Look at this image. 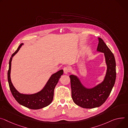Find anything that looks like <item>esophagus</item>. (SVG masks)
Returning a JSON list of instances; mask_svg holds the SVG:
<instances>
[{
  "mask_svg": "<svg viewBox=\"0 0 128 128\" xmlns=\"http://www.w3.org/2000/svg\"><path fill=\"white\" fill-rule=\"evenodd\" d=\"M63 71H64V74H67L69 73V69L68 67H65L64 68H63Z\"/></svg>",
  "mask_w": 128,
  "mask_h": 128,
  "instance_id": "34e87169",
  "label": "esophagus"
}]
</instances>
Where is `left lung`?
Masks as SVG:
<instances>
[{"label":"left lung","mask_w":128,"mask_h":128,"mask_svg":"<svg viewBox=\"0 0 128 128\" xmlns=\"http://www.w3.org/2000/svg\"><path fill=\"white\" fill-rule=\"evenodd\" d=\"M98 40L97 50L104 53L107 65V73L103 82L94 88L86 89L76 76H69L73 101L78 106L84 108L100 106L108 98L115 82L116 72L114 56L102 39L98 38Z\"/></svg>","instance_id":"8db88e82"}]
</instances>
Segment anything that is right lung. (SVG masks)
Listing matches in <instances>:
<instances>
[{"instance_id":"1","label":"right lung","mask_w":128,"mask_h":128,"mask_svg":"<svg viewBox=\"0 0 128 128\" xmlns=\"http://www.w3.org/2000/svg\"><path fill=\"white\" fill-rule=\"evenodd\" d=\"M21 43L17 50L12 55L10 61L9 67L8 72V80L9 87L12 94L16 101L21 105L31 109H39L48 106L52 102L54 98V89L57 84L61 75L63 74V70H60L53 74L49 79L44 88L40 92L32 95L22 94L18 92L13 86L10 78V72L11 62L13 56L18 52L21 46Z\"/></svg>"}]
</instances>
